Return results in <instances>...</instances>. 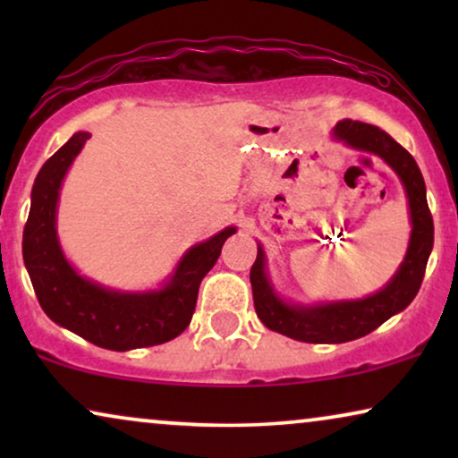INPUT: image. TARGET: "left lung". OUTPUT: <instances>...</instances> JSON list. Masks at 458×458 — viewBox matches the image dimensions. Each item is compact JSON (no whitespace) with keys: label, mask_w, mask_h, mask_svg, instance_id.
I'll use <instances>...</instances> for the list:
<instances>
[{"label":"left lung","mask_w":458,"mask_h":458,"mask_svg":"<svg viewBox=\"0 0 458 458\" xmlns=\"http://www.w3.org/2000/svg\"><path fill=\"white\" fill-rule=\"evenodd\" d=\"M334 137L346 146L379 156L403 181L411 212V242L403 265L387 285L360 300H335L318 304H287L277 296L267 275V256L259 243V254L250 268L256 315L271 331L309 344H342L371 334L387 318L404 310L421 287L425 267L434 248L431 218L425 181L417 162L386 131L359 121H340Z\"/></svg>","instance_id":"1"}]
</instances>
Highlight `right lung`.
<instances>
[{"label":"right lung","instance_id":"obj_1","mask_svg":"<svg viewBox=\"0 0 458 458\" xmlns=\"http://www.w3.org/2000/svg\"><path fill=\"white\" fill-rule=\"evenodd\" d=\"M79 131L41 166L30 191V212L22 233V259L46 315L99 348L124 350L165 344L183 334L196 310L198 290L215 267L235 227L190 248L160 290L116 292L81 277L62 252L55 210L62 179L89 140Z\"/></svg>","mask_w":458,"mask_h":458}]
</instances>
